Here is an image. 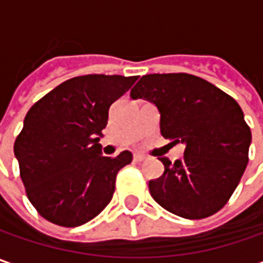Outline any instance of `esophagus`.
<instances>
[{
  "mask_svg": "<svg viewBox=\"0 0 263 263\" xmlns=\"http://www.w3.org/2000/svg\"><path fill=\"white\" fill-rule=\"evenodd\" d=\"M147 158L145 155H142V154H135V161L136 162H143V161H146Z\"/></svg>",
  "mask_w": 263,
  "mask_h": 263,
  "instance_id": "esophagus-1",
  "label": "esophagus"
}]
</instances>
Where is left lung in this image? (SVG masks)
<instances>
[{
    "instance_id": "obj_1",
    "label": "left lung",
    "mask_w": 263,
    "mask_h": 263,
    "mask_svg": "<svg viewBox=\"0 0 263 263\" xmlns=\"http://www.w3.org/2000/svg\"><path fill=\"white\" fill-rule=\"evenodd\" d=\"M130 96L157 106L161 135L186 147L174 164L159 158L164 174L149 181L151 196L186 219L218 212L249 161L252 133L240 105L212 83L186 73L146 74Z\"/></svg>"
}]
</instances>
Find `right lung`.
Masks as SVG:
<instances>
[{"label": "right lung", "mask_w": 263, "mask_h": 263, "mask_svg": "<svg viewBox=\"0 0 263 263\" xmlns=\"http://www.w3.org/2000/svg\"><path fill=\"white\" fill-rule=\"evenodd\" d=\"M137 77L89 74L70 79L29 109L14 155L30 203L63 227H79L111 202L117 173L133 155H102L99 139L112 102Z\"/></svg>", "instance_id": "add662e5"}]
</instances>
